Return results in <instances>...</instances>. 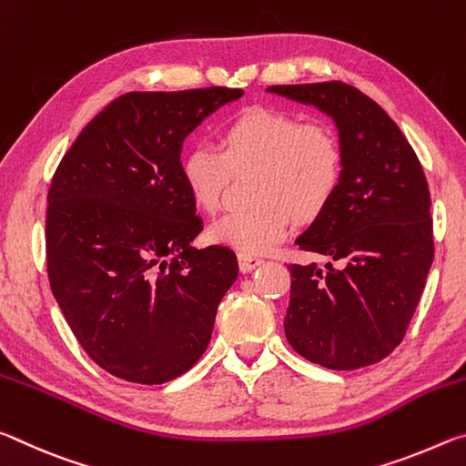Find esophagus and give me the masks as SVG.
<instances>
[{
  "label": "esophagus",
  "mask_w": 466,
  "mask_h": 466,
  "mask_svg": "<svg viewBox=\"0 0 466 466\" xmlns=\"http://www.w3.org/2000/svg\"><path fill=\"white\" fill-rule=\"evenodd\" d=\"M238 263H240V271L242 273H248L252 269H257V267L263 263V258L261 257H255V255H244V252H240Z\"/></svg>",
  "instance_id": "1"
}]
</instances>
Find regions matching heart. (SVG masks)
I'll return each mask as SVG.
<instances>
[{"label": "heart", "mask_w": 466, "mask_h": 466, "mask_svg": "<svg viewBox=\"0 0 466 466\" xmlns=\"http://www.w3.org/2000/svg\"><path fill=\"white\" fill-rule=\"evenodd\" d=\"M248 168L255 203L216 219L209 238L258 255L288 234L291 219L312 222L329 208L341 185L343 152L327 123L252 106L224 125L219 146L197 141L180 157V175L203 211H216L234 172Z\"/></svg>", "instance_id": "obj_1"}]
</instances>
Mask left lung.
I'll use <instances>...</instances> for the list:
<instances>
[{
	"label": "left lung",
	"instance_id": "8db88e82",
	"mask_svg": "<svg viewBox=\"0 0 466 466\" xmlns=\"http://www.w3.org/2000/svg\"><path fill=\"white\" fill-rule=\"evenodd\" d=\"M269 90L333 116L343 152L337 195L296 240L337 267L289 265L286 337L299 356L330 370L376 364L403 341L433 261L423 168L397 123L353 86Z\"/></svg>",
	"mask_w": 466,
	"mask_h": 466
}]
</instances>
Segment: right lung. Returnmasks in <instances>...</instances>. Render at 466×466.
I'll return each instance as SVG.
<instances>
[{"mask_svg": "<svg viewBox=\"0 0 466 466\" xmlns=\"http://www.w3.org/2000/svg\"><path fill=\"white\" fill-rule=\"evenodd\" d=\"M240 96L226 86L127 92L86 125L55 170L46 275L77 343L108 374L164 384L208 350L238 261L219 244L191 247L203 224L180 149L205 116Z\"/></svg>", "mask_w": 466, "mask_h": 466, "instance_id": "1", "label": "right lung"}]
</instances>
